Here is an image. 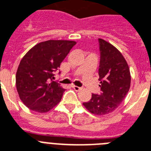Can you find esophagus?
Wrapping results in <instances>:
<instances>
[{
	"label": "esophagus",
	"mask_w": 151,
	"mask_h": 151,
	"mask_svg": "<svg viewBox=\"0 0 151 151\" xmlns=\"http://www.w3.org/2000/svg\"><path fill=\"white\" fill-rule=\"evenodd\" d=\"M72 88H73L75 91H80V90H81V88H80V87L76 86V85H72Z\"/></svg>",
	"instance_id": "obj_1"
}]
</instances>
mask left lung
<instances>
[{"label":"left lung","instance_id":"8db88e82","mask_svg":"<svg viewBox=\"0 0 151 151\" xmlns=\"http://www.w3.org/2000/svg\"><path fill=\"white\" fill-rule=\"evenodd\" d=\"M101 59L99 75L101 92L92 94L83 103L91 113L103 116L117 109L128 93L131 83L129 67L122 53L113 45L99 39Z\"/></svg>","mask_w":151,"mask_h":151}]
</instances>
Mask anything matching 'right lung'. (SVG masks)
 I'll return each mask as SVG.
<instances>
[{"label":"right lung","instance_id":"add662e5","mask_svg":"<svg viewBox=\"0 0 151 151\" xmlns=\"http://www.w3.org/2000/svg\"><path fill=\"white\" fill-rule=\"evenodd\" d=\"M75 44L70 40H47L36 44L23 56L16 73V88L29 109L45 113L61 101L65 89L53 81V73Z\"/></svg>","mask_w":151,"mask_h":151}]
</instances>
